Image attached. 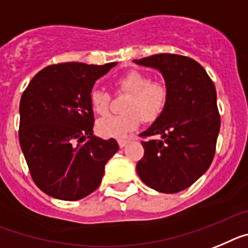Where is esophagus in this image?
<instances>
[{
  "label": "esophagus",
  "mask_w": 248,
  "mask_h": 248,
  "mask_svg": "<svg viewBox=\"0 0 248 248\" xmlns=\"http://www.w3.org/2000/svg\"><path fill=\"white\" fill-rule=\"evenodd\" d=\"M128 142H130V140H118V146L121 148H124Z\"/></svg>",
  "instance_id": "obj_1"
}]
</instances>
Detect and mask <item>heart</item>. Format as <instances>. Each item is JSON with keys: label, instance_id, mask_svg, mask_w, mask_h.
<instances>
[{"label": "heart", "instance_id": "heart-1", "mask_svg": "<svg viewBox=\"0 0 248 248\" xmlns=\"http://www.w3.org/2000/svg\"><path fill=\"white\" fill-rule=\"evenodd\" d=\"M116 87L130 92L126 102V113L111 115L97 122V132L106 139H124L145 121H155L165 107L167 91L158 82H151L143 72L131 70L116 79ZM111 96L108 92L94 88L90 93V105L94 113L107 115L109 111Z\"/></svg>", "mask_w": 248, "mask_h": 248}]
</instances>
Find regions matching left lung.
<instances>
[{"label": "left lung", "instance_id": "8db88e82", "mask_svg": "<svg viewBox=\"0 0 248 248\" xmlns=\"http://www.w3.org/2000/svg\"><path fill=\"white\" fill-rule=\"evenodd\" d=\"M133 62L160 71L167 91L161 115L140 135L160 139L142 141L137 173L158 192H180L214 160L221 126L216 88L201 64L186 56L158 53Z\"/></svg>", "mask_w": 248, "mask_h": 248}]
</instances>
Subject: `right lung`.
I'll use <instances>...</instances> for the list:
<instances>
[{"label": "right lung", "instance_id": "1", "mask_svg": "<svg viewBox=\"0 0 248 248\" xmlns=\"http://www.w3.org/2000/svg\"><path fill=\"white\" fill-rule=\"evenodd\" d=\"M116 62L47 66L31 79L20 102L21 150L32 180L53 199L77 201L101 184L118 151L116 140L93 135L90 93Z\"/></svg>", "mask_w": 248, "mask_h": 248}]
</instances>
